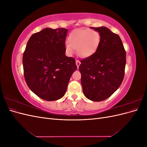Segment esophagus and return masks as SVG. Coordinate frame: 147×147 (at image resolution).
<instances>
[{
	"instance_id": "esophagus-1",
	"label": "esophagus",
	"mask_w": 147,
	"mask_h": 147,
	"mask_svg": "<svg viewBox=\"0 0 147 147\" xmlns=\"http://www.w3.org/2000/svg\"><path fill=\"white\" fill-rule=\"evenodd\" d=\"M76 65H77V68L78 69V67H79V65H80V61H78V60H76Z\"/></svg>"
}]
</instances>
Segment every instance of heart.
Here are the masks:
<instances>
[{"label": "heart", "instance_id": "1", "mask_svg": "<svg viewBox=\"0 0 147 147\" xmlns=\"http://www.w3.org/2000/svg\"><path fill=\"white\" fill-rule=\"evenodd\" d=\"M69 42L65 43V50L69 55L72 54L74 48L77 49L80 57H88L96 51L100 42L98 32L89 29H79L71 33L68 38Z\"/></svg>", "mask_w": 147, "mask_h": 147}]
</instances>
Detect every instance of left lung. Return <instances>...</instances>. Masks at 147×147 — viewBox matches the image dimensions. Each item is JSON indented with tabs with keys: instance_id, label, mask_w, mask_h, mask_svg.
<instances>
[{
	"instance_id": "obj_1",
	"label": "left lung",
	"mask_w": 147,
	"mask_h": 147,
	"mask_svg": "<svg viewBox=\"0 0 147 147\" xmlns=\"http://www.w3.org/2000/svg\"><path fill=\"white\" fill-rule=\"evenodd\" d=\"M90 28L99 33L100 44L96 53L80 61L79 71L84 95L99 102L109 98L122 83L126 53L118 35L104 26Z\"/></svg>"
}]
</instances>
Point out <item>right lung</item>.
<instances>
[{"instance_id":"obj_1","label":"right lung","mask_w":147,"mask_h":147,"mask_svg":"<svg viewBox=\"0 0 147 147\" xmlns=\"http://www.w3.org/2000/svg\"><path fill=\"white\" fill-rule=\"evenodd\" d=\"M67 31L64 28L43 29L31 35L23 53L26 82L43 100L62 98L77 69L75 59L65 55Z\"/></svg>"}]
</instances>
